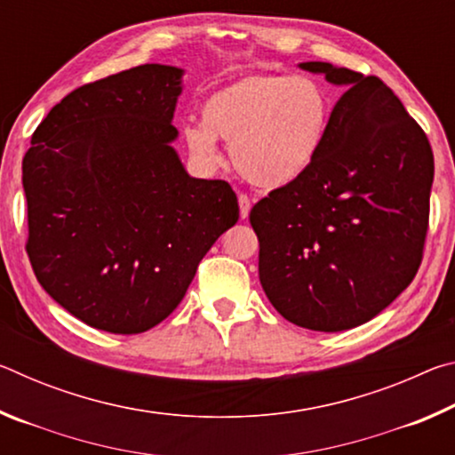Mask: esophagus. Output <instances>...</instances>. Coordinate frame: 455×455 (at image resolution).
I'll use <instances>...</instances> for the list:
<instances>
[{
    "mask_svg": "<svg viewBox=\"0 0 455 455\" xmlns=\"http://www.w3.org/2000/svg\"><path fill=\"white\" fill-rule=\"evenodd\" d=\"M238 206H241V219L244 220L251 212V198L246 195H238Z\"/></svg>",
    "mask_w": 455,
    "mask_h": 455,
    "instance_id": "34e87169",
    "label": "esophagus"
}]
</instances>
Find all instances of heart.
<instances>
[{
  "label": "heart",
  "instance_id": "b5f03b06",
  "mask_svg": "<svg viewBox=\"0 0 455 455\" xmlns=\"http://www.w3.org/2000/svg\"><path fill=\"white\" fill-rule=\"evenodd\" d=\"M329 90L311 76L246 74L204 100L203 124L184 128L188 152L203 164L220 160L217 138L246 180L281 188L309 171L325 142Z\"/></svg>",
  "mask_w": 455,
  "mask_h": 455
}]
</instances>
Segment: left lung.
I'll return each mask as SVG.
<instances>
[{
	"label": "left lung",
	"instance_id": "left-lung-1",
	"mask_svg": "<svg viewBox=\"0 0 455 455\" xmlns=\"http://www.w3.org/2000/svg\"><path fill=\"white\" fill-rule=\"evenodd\" d=\"M345 94L317 160L252 206L259 279L284 319L311 331L363 325L418 273L434 154L399 98L375 76L303 61Z\"/></svg>",
	"mask_w": 455,
	"mask_h": 455
}]
</instances>
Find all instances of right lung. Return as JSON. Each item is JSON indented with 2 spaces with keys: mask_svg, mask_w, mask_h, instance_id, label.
I'll return each instance as SVG.
<instances>
[{
  "mask_svg": "<svg viewBox=\"0 0 455 455\" xmlns=\"http://www.w3.org/2000/svg\"><path fill=\"white\" fill-rule=\"evenodd\" d=\"M182 76L144 64L74 90L37 126L21 164L37 281L108 333L164 321L238 220L230 184L192 179L172 146Z\"/></svg>",
  "mask_w": 455,
  "mask_h": 455,
  "instance_id": "right-lung-1",
  "label": "right lung"
}]
</instances>
